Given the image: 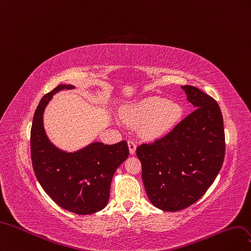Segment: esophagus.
<instances>
[{
  "label": "esophagus",
  "mask_w": 251,
  "mask_h": 251,
  "mask_svg": "<svg viewBox=\"0 0 251 251\" xmlns=\"http://www.w3.org/2000/svg\"><path fill=\"white\" fill-rule=\"evenodd\" d=\"M128 147H129V152H130V154H134L135 149H136V145H135L134 141L129 140L128 141Z\"/></svg>",
  "instance_id": "esophagus-1"
}]
</instances>
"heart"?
I'll return each mask as SVG.
<instances>
[{
    "label": "heart",
    "instance_id": "heart-1",
    "mask_svg": "<svg viewBox=\"0 0 251 251\" xmlns=\"http://www.w3.org/2000/svg\"><path fill=\"white\" fill-rule=\"evenodd\" d=\"M123 116L131 123L145 122L142 132L147 137H158L169 132L178 122L182 109L180 105L153 96L140 100L122 110Z\"/></svg>",
    "mask_w": 251,
    "mask_h": 251
}]
</instances>
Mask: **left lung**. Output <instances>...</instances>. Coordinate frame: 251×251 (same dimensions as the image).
Returning <instances> with one entry per match:
<instances>
[{
	"mask_svg": "<svg viewBox=\"0 0 251 251\" xmlns=\"http://www.w3.org/2000/svg\"><path fill=\"white\" fill-rule=\"evenodd\" d=\"M181 88L196 109L165 136L136 148L147 196L167 212L180 211L203 196L225 155L219 105L195 86Z\"/></svg>",
	"mask_w": 251,
	"mask_h": 251,
	"instance_id": "left-lung-1",
	"label": "left lung"
}]
</instances>
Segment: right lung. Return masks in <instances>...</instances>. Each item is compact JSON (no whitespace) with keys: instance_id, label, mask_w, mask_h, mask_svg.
<instances>
[{"instance_id":"1","label":"right lung","mask_w":251,"mask_h":251,"mask_svg":"<svg viewBox=\"0 0 251 251\" xmlns=\"http://www.w3.org/2000/svg\"><path fill=\"white\" fill-rule=\"evenodd\" d=\"M75 88L59 84L40 100L31 127V159L44 191L60 207L77 215H90L106 206L112 176L129 155L127 142L104 145L95 142L75 152L60 150L44 128V111L53 95Z\"/></svg>"}]
</instances>
